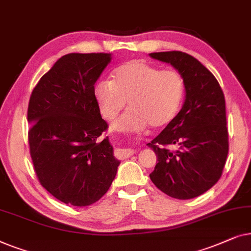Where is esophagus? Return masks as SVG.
Wrapping results in <instances>:
<instances>
[{"instance_id":"34e87169","label":"esophagus","mask_w":251,"mask_h":251,"mask_svg":"<svg viewBox=\"0 0 251 251\" xmlns=\"http://www.w3.org/2000/svg\"><path fill=\"white\" fill-rule=\"evenodd\" d=\"M134 152H135V151L133 149H118L116 154H117V158H119V159H125V158L133 156Z\"/></svg>"}]
</instances>
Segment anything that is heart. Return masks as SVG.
I'll return each mask as SVG.
<instances>
[{
	"label": "heart",
	"instance_id": "heart-1",
	"mask_svg": "<svg viewBox=\"0 0 251 251\" xmlns=\"http://www.w3.org/2000/svg\"><path fill=\"white\" fill-rule=\"evenodd\" d=\"M110 80H99L93 93L102 117L112 121L125 108L129 110L114 123L115 129L140 132L151 125L162 128L176 118L185 93L184 79L175 69H160L144 60L118 66Z\"/></svg>",
	"mask_w": 251,
	"mask_h": 251
}]
</instances>
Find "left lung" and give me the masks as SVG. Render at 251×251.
Masks as SVG:
<instances>
[{
	"label": "left lung",
	"mask_w": 251,
	"mask_h": 251,
	"mask_svg": "<svg viewBox=\"0 0 251 251\" xmlns=\"http://www.w3.org/2000/svg\"><path fill=\"white\" fill-rule=\"evenodd\" d=\"M151 58L171 63L185 84L178 115L148 147L157 154L150 174L158 189L175 199H192L221 178L228 152L225 99L215 76L192 55L181 51L154 52ZM168 145L178 149L171 151Z\"/></svg>",
	"instance_id": "8db88e82"
}]
</instances>
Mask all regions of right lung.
<instances>
[{
    "label": "right lung",
    "mask_w": 251,
    "mask_h": 251,
    "mask_svg": "<svg viewBox=\"0 0 251 251\" xmlns=\"http://www.w3.org/2000/svg\"><path fill=\"white\" fill-rule=\"evenodd\" d=\"M110 53H69L31 92L27 119L30 157L38 181L56 199L85 207L110 188L121 162L102 134L108 124L93 89Z\"/></svg>",
    "instance_id": "1"
}]
</instances>
